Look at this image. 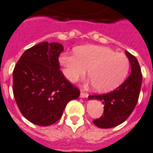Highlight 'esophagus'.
<instances>
[{
  "mask_svg": "<svg viewBox=\"0 0 153 153\" xmlns=\"http://www.w3.org/2000/svg\"><path fill=\"white\" fill-rule=\"evenodd\" d=\"M80 96H81V98H86V97H88V94H87V93H85V92L82 91L81 92V95H80Z\"/></svg>",
  "mask_w": 153,
  "mask_h": 153,
  "instance_id": "esophagus-1",
  "label": "esophagus"
}]
</instances>
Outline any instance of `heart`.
<instances>
[{"mask_svg": "<svg viewBox=\"0 0 153 153\" xmlns=\"http://www.w3.org/2000/svg\"><path fill=\"white\" fill-rule=\"evenodd\" d=\"M62 73L69 82H76L88 69L90 82L99 92L118 87L126 78L130 63L125 54L100 45H84L76 54L62 53L59 57Z\"/></svg>", "mask_w": 153, "mask_h": 153, "instance_id": "obj_1", "label": "heart"}]
</instances>
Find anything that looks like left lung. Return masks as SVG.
<instances>
[{"label": "left lung", "mask_w": 153, "mask_h": 153, "mask_svg": "<svg viewBox=\"0 0 153 153\" xmlns=\"http://www.w3.org/2000/svg\"><path fill=\"white\" fill-rule=\"evenodd\" d=\"M131 65V73L123 84L107 94L89 96V100H97L104 105V114L93 123L100 128H110L123 123L137 105L143 76L140 66L134 55L125 51Z\"/></svg>", "instance_id": "1"}]
</instances>
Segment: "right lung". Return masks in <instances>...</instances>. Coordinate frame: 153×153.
I'll return each mask as SVG.
<instances>
[{"instance_id": "add662e5", "label": "right lung", "mask_w": 153, "mask_h": 153, "mask_svg": "<svg viewBox=\"0 0 153 153\" xmlns=\"http://www.w3.org/2000/svg\"><path fill=\"white\" fill-rule=\"evenodd\" d=\"M63 46L43 42L27 49L13 71V93L19 111L31 123L48 126L62 115L80 91L59 70Z\"/></svg>"}]
</instances>
